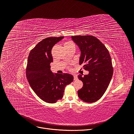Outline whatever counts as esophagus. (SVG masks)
Listing matches in <instances>:
<instances>
[{
	"mask_svg": "<svg viewBox=\"0 0 134 134\" xmlns=\"http://www.w3.org/2000/svg\"><path fill=\"white\" fill-rule=\"evenodd\" d=\"M74 80L75 81V80H77V75H74Z\"/></svg>",
	"mask_w": 134,
	"mask_h": 134,
	"instance_id": "1",
	"label": "esophagus"
}]
</instances>
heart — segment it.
<instances>
[{
	"label": "heart",
	"mask_w": 134,
	"mask_h": 134,
	"mask_svg": "<svg viewBox=\"0 0 134 134\" xmlns=\"http://www.w3.org/2000/svg\"><path fill=\"white\" fill-rule=\"evenodd\" d=\"M74 45V43L72 42H70V41H68V42H66L64 44V47L65 48H66V47H69L71 46H73Z\"/></svg>",
	"instance_id": "b5f03b06"
}]
</instances>
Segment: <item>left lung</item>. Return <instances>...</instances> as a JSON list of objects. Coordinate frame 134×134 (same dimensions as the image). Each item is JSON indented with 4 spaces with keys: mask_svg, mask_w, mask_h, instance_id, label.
I'll use <instances>...</instances> for the list:
<instances>
[{
    "mask_svg": "<svg viewBox=\"0 0 134 134\" xmlns=\"http://www.w3.org/2000/svg\"><path fill=\"white\" fill-rule=\"evenodd\" d=\"M72 40L81 51L80 65L89 74L82 77L78 76L83 83L78 95L83 101L93 103L99 100L106 91L113 75V68L109 52L96 37L92 35H76Z\"/></svg>",
    "mask_w": 134,
    "mask_h": 134,
    "instance_id": "8db88e82",
    "label": "left lung"
}]
</instances>
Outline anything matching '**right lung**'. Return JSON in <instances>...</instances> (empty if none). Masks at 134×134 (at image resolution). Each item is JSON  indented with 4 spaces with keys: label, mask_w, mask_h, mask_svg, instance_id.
Returning <instances> with one entry per match:
<instances>
[{
    "label": "right lung",
    "mask_w": 134,
    "mask_h": 134,
    "mask_svg": "<svg viewBox=\"0 0 134 134\" xmlns=\"http://www.w3.org/2000/svg\"><path fill=\"white\" fill-rule=\"evenodd\" d=\"M63 38H46L31 50L28 57L26 68L27 81L37 97L49 103H54L62 99L65 87L74 80L70 74H53L50 70V65L53 62L51 50Z\"/></svg>",
    "instance_id": "right-lung-1"
}]
</instances>
